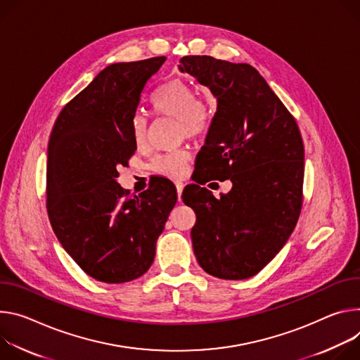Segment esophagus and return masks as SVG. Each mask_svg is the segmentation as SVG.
Wrapping results in <instances>:
<instances>
[{
	"instance_id": "34e87169",
	"label": "esophagus",
	"mask_w": 360,
	"mask_h": 360,
	"mask_svg": "<svg viewBox=\"0 0 360 360\" xmlns=\"http://www.w3.org/2000/svg\"><path fill=\"white\" fill-rule=\"evenodd\" d=\"M176 188H177V200L181 202V193H183L184 184H183L181 181H177V183H176Z\"/></svg>"
}]
</instances>
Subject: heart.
I'll use <instances>...</instances> for the list:
<instances>
[{"instance_id":"heart-1","label":"heart","mask_w":360,"mask_h":360,"mask_svg":"<svg viewBox=\"0 0 360 360\" xmlns=\"http://www.w3.org/2000/svg\"><path fill=\"white\" fill-rule=\"evenodd\" d=\"M153 107L158 114L176 118L180 124V134L195 139L205 134L210 124L207 107L197 100L195 91L181 79H173L160 89L153 100ZM134 143L141 147L148 139V122L144 114L133 118ZM188 154L186 151H173L160 154L153 160V169L166 177L179 179L186 173Z\"/></svg>"}]
</instances>
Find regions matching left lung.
Here are the masks:
<instances>
[{"instance_id": "1", "label": "left lung", "mask_w": 360, "mask_h": 360, "mask_svg": "<svg viewBox=\"0 0 360 360\" xmlns=\"http://www.w3.org/2000/svg\"><path fill=\"white\" fill-rule=\"evenodd\" d=\"M179 70L206 86L217 103L198 169L233 183L219 200L198 184L184 188L183 202L198 213L191 229L194 255L214 277L249 278L283 249L300 214L304 147L299 127L249 64L187 56Z\"/></svg>"}]
</instances>
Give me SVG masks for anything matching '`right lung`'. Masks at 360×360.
<instances>
[{
  "instance_id": "right-lung-1",
  "label": "right lung",
  "mask_w": 360,
  "mask_h": 360,
  "mask_svg": "<svg viewBox=\"0 0 360 360\" xmlns=\"http://www.w3.org/2000/svg\"><path fill=\"white\" fill-rule=\"evenodd\" d=\"M166 57L115 63L100 71L60 112L49 141L47 210L64 250L89 276L126 283L153 264L177 191L170 180L127 197L118 167L127 166L143 93Z\"/></svg>"
}]
</instances>
